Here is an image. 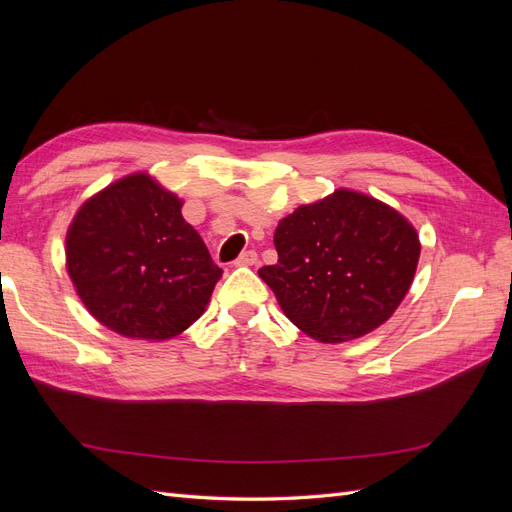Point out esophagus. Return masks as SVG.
Wrapping results in <instances>:
<instances>
[{"instance_id": "esophagus-1", "label": "esophagus", "mask_w": 512, "mask_h": 512, "mask_svg": "<svg viewBox=\"0 0 512 512\" xmlns=\"http://www.w3.org/2000/svg\"><path fill=\"white\" fill-rule=\"evenodd\" d=\"M258 262V254L254 252V250H247V252H243L237 260H235V265L237 267H252V265H256Z\"/></svg>"}]
</instances>
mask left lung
<instances>
[{
    "mask_svg": "<svg viewBox=\"0 0 512 512\" xmlns=\"http://www.w3.org/2000/svg\"><path fill=\"white\" fill-rule=\"evenodd\" d=\"M273 243L277 262L258 275L294 327L324 344L350 342L389 320L421 256L404 215L346 188L286 215Z\"/></svg>",
    "mask_w": 512,
    "mask_h": 512,
    "instance_id": "left-lung-1",
    "label": "left lung"
}]
</instances>
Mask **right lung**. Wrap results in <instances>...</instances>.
I'll return each instance as SVG.
<instances>
[{"label":"right lung","instance_id":"right-lung-1","mask_svg":"<svg viewBox=\"0 0 512 512\" xmlns=\"http://www.w3.org/2000/svg\"><path fill=\"white\" fill-rule=\"evenodd\" d=\"M149 173L87 198L66 235V269L87 312L130 339L166 342L203 316L222 269Z\"/></svg>","mask_w":512,"mask_h":512}]
</instances>
